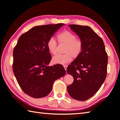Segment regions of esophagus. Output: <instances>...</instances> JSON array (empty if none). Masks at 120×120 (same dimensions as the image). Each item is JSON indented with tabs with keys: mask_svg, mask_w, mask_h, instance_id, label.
I'll use <instances>...</instances> for the list:
<instances>
[{
	"mask_svg": "<svg viewBox=\"0 0 120 120\" xmlns=\"http://www.w3.org/2000/svg\"><path fill=\"white\" fill-rule=\"evenodd\" d=\"M64 66V69H65V70H66L67 69V66H66V65H64V66Z\"/></svg>",
	"mask_w": 120,
	"mask_h": 120,
	"instance_id": "esophagus-1",
	"label": "esophagus"
}]
</instances>
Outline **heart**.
I'll return each mask as SVG.
<instances>
[{
	"mask_svg": "<svg viewBox=\"0 0 120 120\" xmlns=\"http://www.w3.org/2000/svg\"><path fill=\"white\" fill-rule=\"evenodd\" d=\"M60 44H66L63 54H58L52 58V62L56 64H65L73 59L79 56L83 49L82 41L76 38V35L68 30H64L57 35ZM57 43L55 38L52 37L47 42V47L49 52L55 55L57 53Z\"/></svg>",
	"mask_w": 120,
	"mask_h": 120,
	"instance_id": "b5f03b06",
	"label": "heart"
}]
</instances>
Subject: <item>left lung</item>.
Wrapping results in <instances>:
<instances>
[{"mask_svg": "<svg viewBox=\"0 0 120 120\" xmlns=\"http://www.w3.org/2000/svg\"><path fill=\"white\" fill-rule=\"evenodd\" d=\"M69 26L82 41L83 49L67 67V73L74 78L67 91L73 99L85 101L97 93L105 79L108 55L102 39L89 26L76 24Z\"/></svg>", "mask_w": 120, "mask_h": 120, "instance_id": "obj_1", "label": "left lung"}]
</instances>
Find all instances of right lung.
Wrapping results in <instances>:
<instances>
[{"label":"right lung","instance_id":"add662e5","mask_svg":"<svg viewBox=\"0 0 120 120\" xmlns=\"http://www.w3.org/2000/svg\"><path fill=\"white\" fill-rule=\"evenodd\" d=\"M64 23L36 26L22 34L13 52L12 69L24 93L34 98L44 97L54 81L64 76L62 65L48 66L51 55L47 42Z\"/></svg>","mask_w":120,"mask_h":120}]
</instances>
